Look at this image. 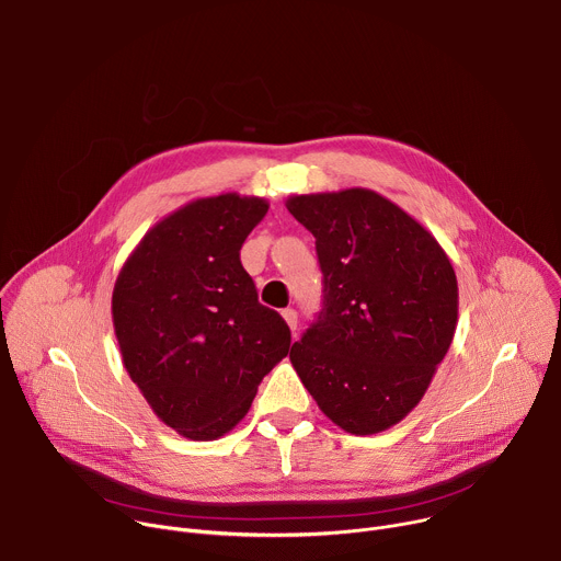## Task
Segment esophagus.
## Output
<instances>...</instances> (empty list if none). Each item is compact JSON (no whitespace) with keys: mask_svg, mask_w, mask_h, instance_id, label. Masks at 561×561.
I'll return each instance as SVG.
<instances>
[{"mask_svg":"<svg viewBox=\"0 0 561 561\" xmlns=\"http://www.w3.org/2000/svg\"><path fill=\"white\" fill-rule=\"evenodd\" d=\"M282 317L286 319V324L290 327V331H297V310L284 308V310H282Z\"/></svg>","mask_w":561,"mask_h":561,"instance_id":"1","label":"esophagus"}]
</instances>
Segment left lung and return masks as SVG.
<instances>
[{
	"label": "left lung",
	"mask_w": 561,
	"mask_h": 561,
	"mask_svg": "<svg viewBox=\"0 0 561 561\" xmlns=\"http://www.w3.org/2000/svg\"><path fill=\"white\" fill-rule=\"evenodd\" d=\"M314 237L322 310L290 348L317 407L340 428L373 435L424 397L457 327V277L437 239L368 188L293 195Z\"/></svg>",
	"instance_id": "1"
}]
</instances>
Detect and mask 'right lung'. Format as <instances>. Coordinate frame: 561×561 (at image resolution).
Instances as JSON below:
<instances>
[{
    "label": "right lung",
    "mask_w": 561,
    "mask_h": 561,
    "mask_svg": "<svg viewBox=\"0 0 561 561\" xmlns=\"http://www.w3.org/2000/svg\"><path fill=\"white\" fill-rule=\"evenodd\" d=\"M268 202L226 193L154 224L122 266L113 327L124 366L152 413L188 439L239 424L290 329L257 299L239 251Z\"/></svg>",
    "instance_id": "add662e5"
}]
</instances>
